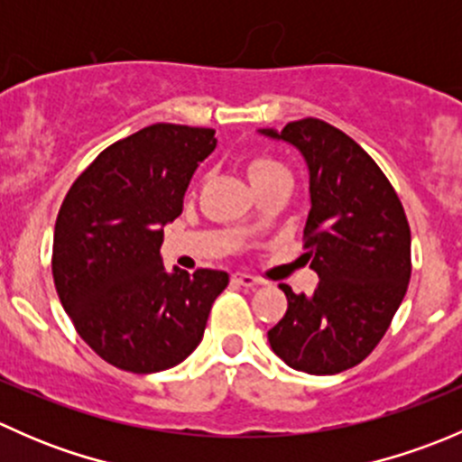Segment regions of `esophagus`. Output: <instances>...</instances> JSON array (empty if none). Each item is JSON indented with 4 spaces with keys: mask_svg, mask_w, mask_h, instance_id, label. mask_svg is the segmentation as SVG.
Instances as JSON below:
<instances>
[{
    "mask_svg": "<svg viewBox=\"0 0 462 462\" xmlns=\"http://www.w3.org/2000/svg\"><path fill=\"white\" fill-rule=\"evenodd\" d=\"M232 282L239 283V286H244V288H254V286H259L261 279L253 277V274H245V273H235L232 274Z\"/></svg>",
    "mask_w": 462,
    "mask_h": 462,
    "instance_id": "1",
    "label": "esophagus"
}]
</instances>
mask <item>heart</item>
Segmentation results:
<instances>
[{"label":"heart","instance_id":"1","mask_svg":"<svg viewBox=\"0 0 462 462\" xmlns=\"http://www.w3.org/2000/svg\"><path fill=\"white\" fill-rule=\"evenodd\" d=\"M245 170H248V179L250 183H259V180H268V179H274V176H288V170L282 165L279 161H274V158L270 156H253L248 161V165H245Z\"/></svg>","mask_w":462,"mask_h":462}]
</instances>
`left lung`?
<instances>
[{"label": "left lung", "instance_id": "obj_1", "mask_svg": "<svg viewBox=\"0 0 462 462\" xmlns=\"http://www.w3.org/2000/svg\"><path fill=\"white\" fill-rule=\"evenodd\" d=\"M263 136L295 144L309 165L304 257L318 273L313 297L279 283L288 310L270 348L297 371L333 375L380 344L411 277V230L393 185L351 136L319 118Z\"/></svg>", "mask_w": 462, "mask_h": 462}]
</instances>
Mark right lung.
<instances>
[{
  "instance_id": "obj_1",
  "label": "right lung",
  "mask_w": 462,
  "mask_h": 462,
  "mask_svg": "<svg viewBox=\"0 0 462 462\" xmlns=\"http://www.w3.org/2000/svg\"><path fill=\"white\" fill-rule=\"evenodd\" d=\"M214 129L158 123L109 144L64 197L53 282L78 335L116 369L156 374L201 344L227 273H167L162 226L183 212Z\"/></svg>"
}]
</instances>
